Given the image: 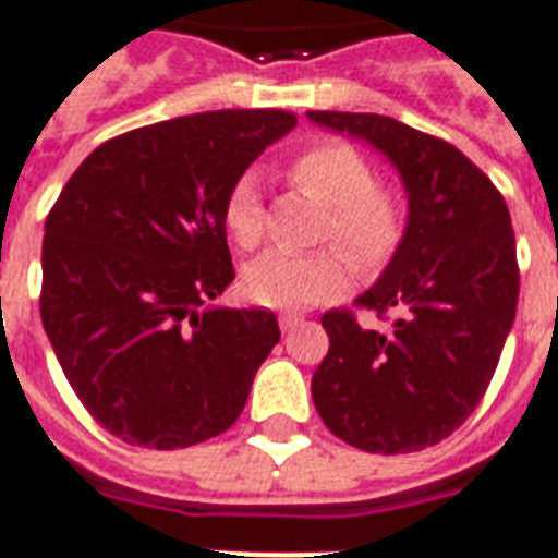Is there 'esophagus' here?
Instances as JSON below:
<instances>
[{"label":"esophagus","instance_id":"34e87169","mask_svg":"<svg viewBox=\"0 0 558 558\" xmlns=\"http://www.w3.org/2000/svg\"><path fill=\"white\" fill-rule=\"evenodd\" d=\"M278 322H280V331L290 333V331H295V328H299L301 322H304V316H295V313H283Z\"/></svg>","mask_w":558,"mask_h":558}]
</instances>
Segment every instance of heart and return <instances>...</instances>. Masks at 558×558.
<instances>
[{
	"label": "heart",
	"instance_id": "1",
	"mask_svg": "<svg viewBox=\"0 0 558 558\" xmlns=\"http://www.w3.org/2000/svg\"><path fill=\"white\" fill-rule=\"evenodd\" d=\"M290 174L307 195L331 209L328 236L354 263L373 268L393 254L402 236V213L393 197L375 189L373 168L354 147L340 142L316 144L292 162ZM225 225L239 247L259 245L266 209L257 171H245L230 185L225 201ZM349 280L352 266L340 251H271L245 268L242 290L263 307L304 311L340 295Z\"/></svg>",
	"mask_w": 558,
	"mask_h": 558
}]
</instances>
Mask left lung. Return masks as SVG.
Returning <instances> with one entry per match:
<instances>
[{
    "mask_svg": "<svg viewBox=\"0 0 558 558\" xmlns=\"http://www.w3.org/2000/svg\"><path fill=\"white\" fill-rule=\"evenodd\" d=\"M307 118L381 153L408 197L393 257L357 299L402 316L381 333L325 313L331 345L313 373V405L363 452L435 447L476 411L514 325L521 278L509 206L458 147L408 123L357 111Z\"/></svg>",
    "mask_w": 558,
    "mask_h": 558,
    "instance_id": "8db88e82",
    "label": "left lung"
}]
</instances>
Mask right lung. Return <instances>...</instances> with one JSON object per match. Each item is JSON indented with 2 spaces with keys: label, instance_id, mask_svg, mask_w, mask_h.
<instances>
[{
  "label": "right lung",
  "instance_id": "add662e5",
  "mask_svg": "<svg viewBox=\"0 0 558 558\" xmlns=\"http://www.w3.org/2000/svg\"><path fill=\"white\" fill-rule=\"evenodd\" d=\"M295 123L227 109L123 132L52 206L40 319L70 387L114 437L183 449L242 414L280 328L271 311L213 304L236 278L225 201Z\"/></svg>",
  "mask_w": 558,
  "mask_h": 558
}]
</instances>
